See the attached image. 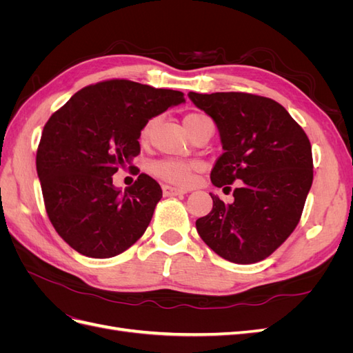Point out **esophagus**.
Returning <instances> with one entry per match:
<instances>
[{"mask_svg":"<svg viewBox=\"0 0 353 353\" xmlns=\"http://www.w3.org/2000/svg\"><path fill=\"white\" fill-rule=\"evenodd\" d=\"M163 196L166 197H172V196H179V194H185L187 190L183 188H176V187H170V185H163Z\"/></svg>","mask_w":353,"mask_h":353,"instance_id":"obj_1","label":"esophagus"}]
</instances>
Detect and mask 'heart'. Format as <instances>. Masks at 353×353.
Instances as JSON below:
<instances>
[{"label":"heart","mask_w":353,"mask_h":353,"mask_svg":"<svg viewBox=\"0 0 353 353\" xmlns=\"http://www.w3.org/2000/svg\"><path fill=\"white\" fill-rule=\"evenodd\" d=\"M208 119L205 114L201 113H188L184 117V126L185 130L190 132L193 128L200 123L201 121ZM156 125V119H148L140 131V141L143 144H147L150 141L153 130ZM197 169V163L191 162V160H183V159H162L159 162L153 163L152 166V172L159 176L160 179L166 181V183L175 184V185H188L193 181L194 170Z\"/></svg>","instance_id":"1"}]
</instances>
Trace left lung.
<instances>
[{"instance_id":"1","label":"left lung","mask_w":353,"mask_h":353,"mask_svg":"<svg viewBox=\"0 0 353 353\" xmlns=\"http://www.w3.org/2000/svg\"><path fill=\"white\" fill-rule=\"evenodd\" d=\"M215 121L223 153L212 184L237 183L234 201L210 194L213 208L196 221L201 240L234 263H254L272 254L301 221L314 179L309 138L280 103L249 92H190Z\"/></svg>"}]
</instances>
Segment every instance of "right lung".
I'll return each mask as SVG.
<instances>
[{"instance_id":"1","label":"right lung","mask_w":353,"mask_h":353,"mask_svg":"<svg viewBox=\"0 0 353 353\" xmlns=\"http://www.w3.org/2000/svg\"><path fill=\"white\" fill-rule=\"evenodd\" d=\"M183 101L181 91L109 79L82 88L50 116L37 172L48 219L72 249L113 258L143 236L162 188L140 174L122 193L112 176L140 154L143 125Z\"/></svg>"}]
</instances>
